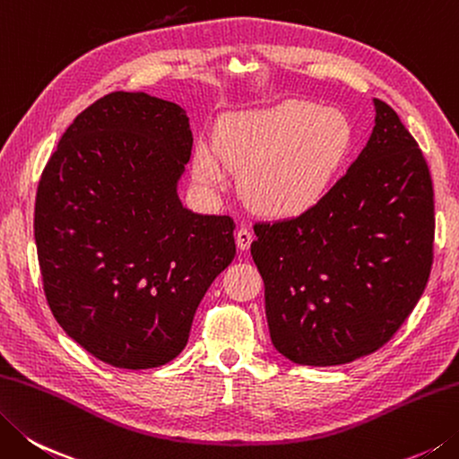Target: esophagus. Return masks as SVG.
<instances>
[{"label":"esophagus","mask_w":459,"mask_h":459,"mask_svg":"<svg viewBox=\"0 0 459 459\" xmlns=\"http://www.w3.org/2000/svg\"><path fill=\"white\" fill-rule=\"evenodd\" d=\"M252 241H254V233L249 231L247 228L241 226L236 231V244H238V247L241 249V252H246V249H249V246H252Z\"/></svg>","instance_id":"34e87169"}]
</instances>
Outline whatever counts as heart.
Instances as JSON below:
<instances>
[{
  "instance_id": "1",
  "label": "heart",
  "mask_w": 459,
  "mask_h": 459,
  "mask_svg": "<svg viewBox=\"0 0 459 459\" xmlns=\"http://www.w3.org/2000/svg\"><path fill=\"white\" fill-rule=\"evenodd\" d=\"M350 145L351 127L342 111L285 101L228 119L218 145H197L194 171L205 186L226 184L228 168L239 171L241 194L254 210L290 218L327 194Z\"/></svg>"
}]
</instances>
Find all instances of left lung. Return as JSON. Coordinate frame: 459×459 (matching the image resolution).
<instances>
[{
	"label": "left lung",
	"mask_w": 459,
	"mask_h": 459,
	"mask_svg": "<svg viewBox=\"0 0 459 459\" xmlns=\"http://www.w3.org/2000/svg\"><path fill=\"white\" fill-rule=\"evenodd\" d=\"M350 169L291 220L255 223L273 348L340 366L382 348L416 307L434 264V186L418 142L382 100Z\"/></svg>",
	"instance_id": "1"
}]
</instances>
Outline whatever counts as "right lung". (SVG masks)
<instances>
[{
    "label": "right lung",
    "mask_w": 459,
    "mask_h": 459,
    "mask_svg": "<svg viewBox=\"0 0 459 459\" xmlns=\"http://www.w3.org/2000/svg\"><path fill=\"white\" fill-rule=\"evenodd\" d=\"M192 143L178 103L114 91L74 119L43 168L33 236L46 299L64 332L114 368L179 356L236 255L230 215L178 197Z\"/></svg>",
    "instance_id": "right-lung-1"
}]
</instances>
